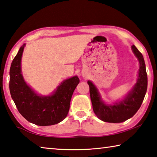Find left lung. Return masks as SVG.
Returning a JSON list of instances; mask_svg holds the SVG:
<instances>
[{
  "label": "left lung",
  "instance_id": "1",
  "mask_svg": "<svg viewBox=\"0 0 157 157\" xmlns=\"http://www.w3.org/2000/svg\"><path fill=\"white\" fill-rule=\"evenodd\" d=\"M132 49L139 62L137 81L124 99L113 104H107L101 99L98 89L90 81H88L92 109L97 117L106 122H124L136 114L142 104L147 88V75L143 56L134 45Z\"/></svg>",
  "mask_w": 157,
  "mask_h": 157
}]
</instances>
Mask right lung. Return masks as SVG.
<instances>
[{
  "label": "right lung",
  "instance_id": "obj_1",
  "mask_svg": "<svg viewBox=\"0 0 157 157\" xmlns=\"http://www.w3.org/2000/svg\"><path fill=\"white\" fill-rule=\"evenodd\" d=\"M25 44L21 47L10 69V92L21 115L39 126L53 125L68 114L74 90L79 83L77 76L61 82L51 95H40L25 81L21 73V58Z\"/></svg>",
  "mask_w": 157,
  "mask_h": 157
}]
</instances>
